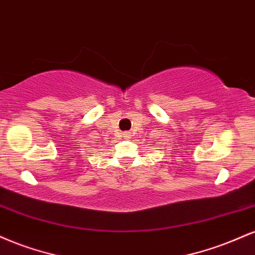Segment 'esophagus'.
<instances>
[{
	"mask_svg": "<svg viewBox=\"0 0 255 255\" xmlns=\"http://www.w3.org/2000/svg\"><path fill=\"white\" fill-rule=\"evenodd\" d=\"M124 137H125V138H128V137H130V133L124 132Z\"/></svg>",
	"mask_w": 255,
	"mask_h": 255,
	"instance_id": "obj_1",
	"label": "esophagus"
}]
</instances>
